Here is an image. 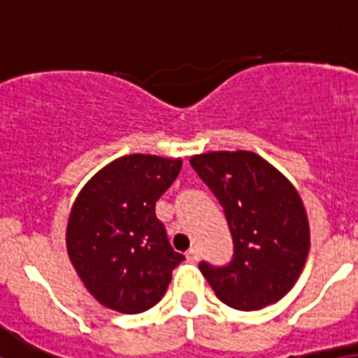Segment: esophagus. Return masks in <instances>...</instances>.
<instances>
[{"label":"esophagus","instance_id":"34e87169","mask_svg":"<svg viewBox=\"0 0 358 358\" xmlns=\"http://www.w3.org/2000/svg\"><path fill=\"white\" fill-rule=\"evenodd\" d=\"M187 259H188V262H198V259H199L198 248H190V250L187 252Z\"/></svg>","mask_w":358,"mask_h":358}]
</instances>
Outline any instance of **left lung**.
<instances>
[{"label":"left lung","instance_id":"8db88e82","mask_svg":"<svg viewBox=\"0 0 358 358\" xmlns=\"http://www.w3.org/2000/svg\"><path fill=\"white\" fill-rule=\"evenodd\" d=\"M190 164L224 207L234 257L199 263L217 297L235 310H262L297 282L310 250V226L297 188L252 151L194 155Z\"/></svg>","mask_w":358,"mask_h":358}]
</instances>
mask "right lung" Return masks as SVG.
<instances>
[{
    "instance_id": "right-lung-1",
    "label": "right lung",
    "mask_w": 358,
    "mask_h": 358,
    "mask_svg": "<svg viewBox=\"0 0 358 358\" xmlns=\"http://www.w3.org/2000/svg\"><path fill=\"white\" fill-rule=\"evenodd\" d=\"M181 166V159L127 155L80 190L66 224V252L102 306L140 314L164 297L185 256L171 248L155 205Z\"/></svg>"
}]
</instances>
